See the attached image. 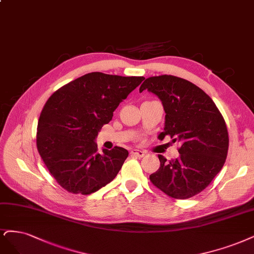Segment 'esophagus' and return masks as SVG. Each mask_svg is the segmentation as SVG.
Wrapping results in <instances>:
<instances>
[{"instance_id":"esophagus-1","label":"esophagus","mask_w":254,"mask_h":254,"mask_svg":"<svg viewBox=\"0 0 254 254\" xmlns=\"http://www.w3.org/2000/svg\"><path fill=\"white\" fill-rule=\"evenodd\" d=\"M130 154L133 156H137V157H143L145 155V152L142 150H138V149H133V150H131Z\"/></svg>"}]
</instances>
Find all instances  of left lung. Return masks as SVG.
Segmentation results:
<instances>
[{
    "instance_id": "obj_1",
    "label": "left lung",
    "mask_w": 254,
    "mask_h": 254,
    "mask_svg": "<svg viewBox=\"0 0 254 254\" xmlns=\"http://www.w3.org/2000/svg\"><path fill=\"white\" fill-rule=\"evenodd\" d=\"M145 89L162 101L166 116L161 135L181 143L178 159L167 161L159 154L161 166L149 179L173 198L194 196L221 171L228 153V130L222 113L207 93L178 76L148 77L139 92Z\"/></svg>"
}]
</instances>
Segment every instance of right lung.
Here are the masks:
<instances>
[{
  "label": "right lung",
  "instance_id": "right-lung-1",
  "mask_svg": "<svg viewBox=\"0 0 254 254\" xmlns=\"http://www.w3.org/2000/svg\"><path fill=\"white\" fill-rule=\"evenodd\" d=\"M144 80L91 72L61 87L48 99L38 122L37 147L61 187L86 195L117 177L128 151L116 146L99 153L95 138L120 103Z\"/></svg>",
  "mask_w": 254,
  "mask_h": 254
}]
</instances>
